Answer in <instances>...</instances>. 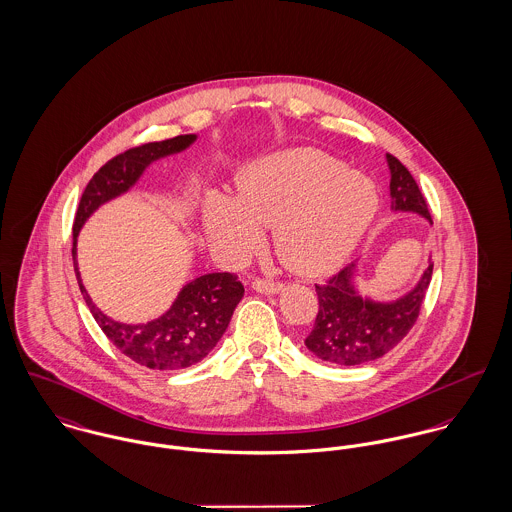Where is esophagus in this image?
Wrapping results in <instances>:
<instances>
[{
  "mask_svg": "<svg viewBox=\"0 0 512 512\" xmlns=\"http://www.w3.org/2000/svg\"><path fill=\"white\" fill-rule=\"evenodd\" d=\"M253 288H255L257 292H263V294H276V292L282 288V284L275 282V280L255 278V280H253Z\"/></svg>",
  "mask_w": 512,
  "mask_h": 512,
  "instance_id": "34e87169",
  "label": "esophagus"
}]
</instances>
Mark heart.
<instances>
[{
  "mask_svg": "<svg viewBox=\"0 0 512 512\" xmlns=\"http://www.w3.org/2000/svg\"><path fill=\"white\" fill-rule=\"evenodd\" d=\"M378 212L376 187L339 159L298 148L263 159L237 181L236 200L210 195L204 224L212 243L243 259L275 228L286 269L304 276L335 271L347 261Z\"/></svg>",
  "mask_w": 512,
  "mask_h": 512,
  "instance_id": "obj_1",
  "label": "heart"
}]
</instances>
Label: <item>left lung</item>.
<instances>
[{"label":"left lung","mask_w":512,"mask_h":512,"mask_svg":"<svg viewBox=\"0 0 512 512\" xmlns=\"http://www.w3.org/2000/svg\"><path fill=\"white\" fill-rule=\"evenodd\" d=\"M386 158L392 171V208L395 205L394 210L417 212L433 222L427 200L413 175L392 154ZM433 265L431 261L409 294L388 304L364 300L354 292V263L343 267L325 284H315L319 308L314 329L304 341L306 347L317 358L337 366L366 364L390 353L419 317L431 284Z\"/></svg>","instance_id":"obj_1"}]
</instances>
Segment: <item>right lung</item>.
I'll return each instance as SVG.
<instances>
[{
	"instance_id": "add662e5",
	"label": "right lung",
	"mask_w": 512,
	"mask_h": 512,
	"mask_svg": "<svg viewBox=\"0 0 512 512\" xmlns=\"http://www.w3.org/2000/svg\"><path fill=\"white\" fill-rule=\"evenodd\" d=\"M197 140L195 134L175 136L163 142H148L109 159L87 183L74 218V271L89 312L118 351L152 370H181L200 362L222 339L243 298V284L232 273H210L189 282L169 312L142 323L126 325L113 321L91 302L76 263V239L83 222L107 200L126 193L144 169L156 159L177 154Z\"/></svg>"
}]
</instances>
